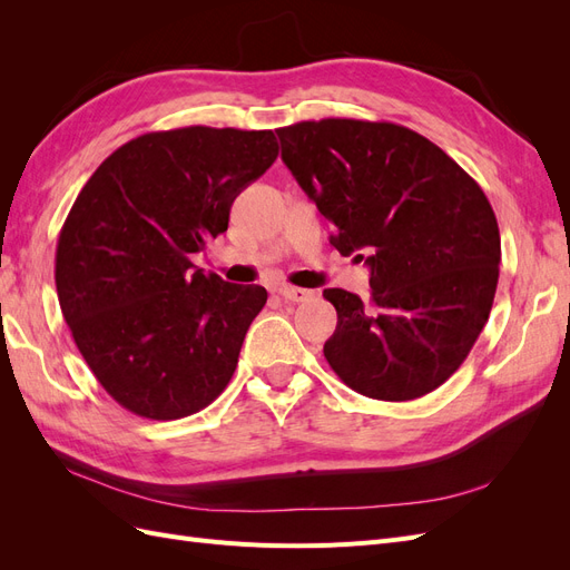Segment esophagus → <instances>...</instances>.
<instances>
[{"label": "esophagus", "instance_id": "34e87169", "mask_svg": "<svg viewBox=\"0 0 570 570\" xmlns=\"http://www.w3.org/2000/svg\"><path fill=\"white\" fill-rule=\"evenodd\" d=\"M278 295L285 302H306L308 297H314V292L302 289V287H292V285H283V287H278Z\"/></svg>", "mask_w": 570, "mask_h": 570}]
</instances>
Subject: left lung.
<instances>
[{"instance_id": "8db88e82", "label": "left lung", "mask_w": 570, "mask_h": 570, "mask_svg": "<svg viewBox=\"0 0 570 570\" xmlns=\"http://www.w3.org/2000/svg\"><path fill=\"white\" fill-rule=\"evenodd\" d=\"M275 132L285 166L335 226L331 245L371 268L368 302L323 289L337 312L327 364L373 400L433 392L469 356L494 302L502 245L485 193L428 137L385 120Z\"/></svg>"}]
</instances>
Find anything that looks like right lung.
<instances>
[{"instance_id": "1", "label": "right lung", "mask_w": 570, "mask_h": 570, "mask_svg": "<svg viewBox=\"0 0 570 570\" xmlns=\"http://www.w3.org/2000/svg\"><path fill=\"white\" fill-rule=\"evenodd\" d=\"M278 157L273 130L189 126L118 147L85 183L57 245V295L114 400L176 421L226 390L268 292L189 262Z\"/></svg>"}]
</instances>
